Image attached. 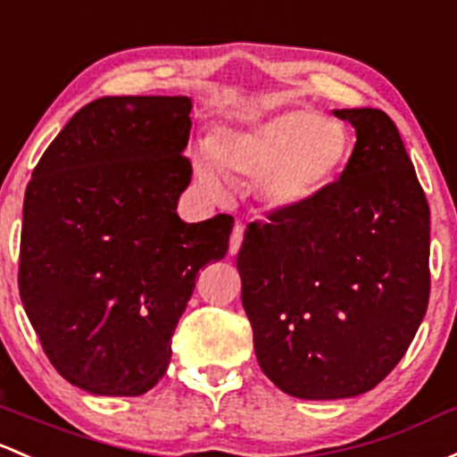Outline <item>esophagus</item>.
<instances>
[{
  "label": "esophagus",
  "instance_id": "obj_1",
  "mask_svg": "<svg viewBox=\"0 0 457 457\" xmlns=\"http://www.w3.org/2000/svg\"><path fill=\"white\" fill-rule=\"evenodd\" d=\"M243 232H245V225L237 223L232 229V237H229V253H238L243 245Z\"/></svg>",
  "mask_w": 457,
  "mask_h": 457
}]
</instances>
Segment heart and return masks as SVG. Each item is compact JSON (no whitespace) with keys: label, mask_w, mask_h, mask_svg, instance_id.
<instances>
[{"label":"heart","mask_w":457,"mask_h":457,"mask_svg":"<svg viewBox=\"0 0 457 457\" xmlns=\"http://www.w3.org/2000/svg\"><path fill=\"white\" fill-rule=\"evenodd\" d=\"M348 151L342 122L295 109L249 129L216 133L210 148L195 151L192 170L196 184L216 199L228 195L223 170L232 179H258V192L273 208H297L333 184Z\"/></svg>","instance_id":"obj_1"}]
</instances>
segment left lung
Wrapping results in <instances>:
<instances>
[{
  "label": "left lung",
  "instance_id": "obj_1",
  "mask_svg": "<svg viewBox=\"0 0 457 457\" xmlns=\"http://www.w3.org/2000/svg\"><path fill=\"white\" fill-rule=\"evenodd\" d=\"M357 131L339 179L245 229L237 267L261 370L311 401L377 387L429 302V204L396 124L339 109Z\"/></svg>",
  "mask_w": 457,
  "mask_h": 457
}]
</instances>
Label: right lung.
<instances>
[{"label":"right lung","instance_id":"add662e5","mask_svg":"<svg viewBox=\"0 0 457 457\" xmlns=\"http://www.w3.org/2000/svg\"><path fill=\"white\" fill-rule=\"evenodd\" d=\"M186 96H104L71 115L23 199L19 295L56 372L100 396H140L201 267L225 258L232 214L184 223Z\"/></svg>","mask_w":457,"mask_h":457}]
</instances>
